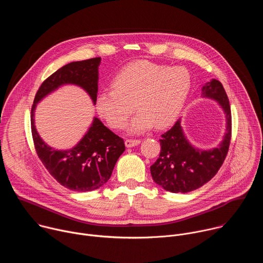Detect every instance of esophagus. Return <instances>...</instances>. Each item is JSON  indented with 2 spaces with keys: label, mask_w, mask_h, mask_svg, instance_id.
<instances>
[{
  "label": "esophagus",
  "mask_w": 263,
  "mask_h": 263,
  "mask_svg": "<svg viewBox=\"0 0 263 263\" xmlns=\"http://www.w3.org/2000/svg\"><path fill=\"white\" fill-rule=\"evenodd\" d=\"M140 143V139H126L125 144L127 147H132Z\"/></svg>",
  "instance_id": "1"
}]
</instances>
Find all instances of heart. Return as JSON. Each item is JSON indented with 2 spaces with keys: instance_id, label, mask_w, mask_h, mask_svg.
Returning a JSON list of instances; mask_svg holds the SVG:
<instances>
[{
  "instance_id": "b5f03b06",
  "label": "heart",
  "mask_w": 263,
  "mask_h": 263,
  "mask_svg": "<svg viewBox=\"0 0 263 263\" xmlns=\"http://www.w3.org/2000/svg\"><path fill=\"white\" fill-rule=\"evenodd\" d=\"M112 89L98 93L99 116L115 129L126 127L134 109L137 116L129 126L133 134L164 128L179 117L189 97L192 78L184 67L171 68L145 60L124 66L111 81Z\"/></svg>"
}]
</instances>
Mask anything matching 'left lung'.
Here are the masks:
<instances>
[{"label":"left lung","mask_w":263,"mask_h":263,"mask_svg":"<svg viewBox=\"0 0 263 263\" xmlns=\"http://www.w3.org/2000/svg\"><path fill=\"white\" fill-rule=\"evenodd\" d=\"M202 96L218 102L226 117V133L217 147L200 149L186 139L181 121L161 135V152L151 166L155 183L171 193H190L210 181L227 156L231 140V108L222 84L215 79L202 87Z\"/></svg>","instance_id":"1"}]
</instances>
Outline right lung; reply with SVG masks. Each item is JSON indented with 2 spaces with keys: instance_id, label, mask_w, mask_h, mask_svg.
<instances>
[{
  "instance_id": "1",
  "label": "right lung",
  "mask_w": 263,
  "mask_h": 263,
  "mask_svg": "<svg viewBox=\"0 0 263 263\" xmlns=\"http://www.w3.org/2000/svg\"><path fill=\"white\" fill-rule=\"evenodd\" d=\"M101 58L70 62L47 78L37 90L31 109V131L36 153L51 176L66 189L85 193L100 189L125 151L124 139L95 118L87 133L69 149L48 145L37 133L34 124L36 104L64 84L82 87L96 104Z\"/></svg>"
}]
</instances>
